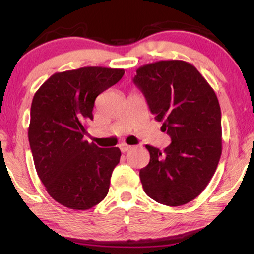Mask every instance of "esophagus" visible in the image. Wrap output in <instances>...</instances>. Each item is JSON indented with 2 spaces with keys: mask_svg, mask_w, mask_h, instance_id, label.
<instances>
[{
  "mask_svg": "<svg viewBox=\"0 0 254 254\" xmlns=\"http://www.w3.org/2000/svg\"><path fill=\"white\" fill-rule=\"evenodd\" d=\"M120 149H121L122 152H127L130 149H132V145H128L127 143H121V144H120Z\"/></svg>",
  "mask_w": 254,
  "mask_h": 254,
  "instance_id": "34e87169",
  "label": "esophagus"
}]
</instances>
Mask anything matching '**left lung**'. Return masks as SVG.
<instances>
[{
	"label": "left lung",
	"instance_id": "1",
	"mask_svg": "<svg viewBox=\"0 0 254 254\" xmlns=\"http://www.w3.org/2000/svg\"><path fill=\"white\" fill-rule=\"evenodd\" d=\"M133 83L171 143L150 153L140 170L145 194L167 206L185 205L207 186L222 153L221 107L213 88L191 64L160 60L136 70Z\"/></svg>",
	"mask_w": 254,
	"mask_h": 254
}]
</instances>
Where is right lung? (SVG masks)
I'll use <instances>...</instances> for the list:
<instances>
[{"instance_id":"1","label":"right lung","mask_w":254,"mask_h":254,"mask_svg":"<svg viewBox=\"0 0 254 254\" xmlns=\"http://www.w3.org/2000/svg\"><path fill=\"white\" fill-rule=\"evenodd\" d=\"M123 75L105 67L56 72L34 94L28 131L34 166L48 194L65 207L89 209L109 192L121 151L88 143L84 135L96 97Z\"/></svg>"}]
</instances>
